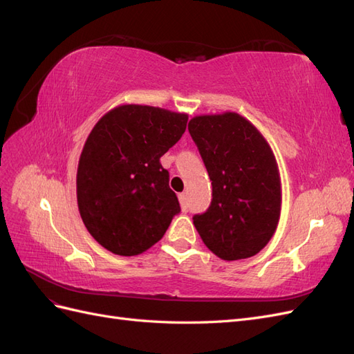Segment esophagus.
<instances>
[{"instance_id": "34e87169", "label": "esophagus", "mask_w": 354, "mask_h": 354, "mask_svg": "<svg viewBox=\"0 0 354 354\" xmlns=\"http://www.w3.org/2000/svg\"><path fill=\"white\" fill-rule=\"evenodd\" d=\"M178 199H180V205H181V209H183L185 212L189 209V202H187V194H180L178 195Z\"/></svg>"}]
</instances>
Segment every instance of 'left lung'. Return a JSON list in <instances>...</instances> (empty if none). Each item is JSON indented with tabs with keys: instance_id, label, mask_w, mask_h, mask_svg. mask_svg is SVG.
Wrapping results in <instances>:
<instances>
[{
	"instance_id": "obj_1",
	"label": "left lung",
	"mask_w": 354,
	"mask_h": 354,
	"mask_svg": "<svg viewBox=\"0 0 354 354\" xmlns=\"http://www.w3.org/2000/svg\"><path fill=\"white\" fill-rule=\"evenodd\" d=\"M194 138L212 181V199L194 224L221 260H242L269 243L281 217V177L263 134L234 112L192 118Z\"/></svg>"
}]
</instances>
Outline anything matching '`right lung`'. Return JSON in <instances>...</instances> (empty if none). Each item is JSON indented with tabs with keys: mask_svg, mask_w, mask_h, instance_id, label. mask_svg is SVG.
<instances>
[{
	"mask_svg": "<svg viewBox=\"0 0 354 354\" xmlns=\"http://www.w3.org/2000/svg\"><path fill=\"white\" fill-rule=\"evenodd\" d=\"M186 113L122 104L94 125L81 152V218L103 248L138 255L164 236L180 203L159 159L183 136Z\"/></svg>",
	"mask_w": 354,
	"mask_h": 354,
	"instance_id": "1",
	"label": "right lung"
}]
</instances>
